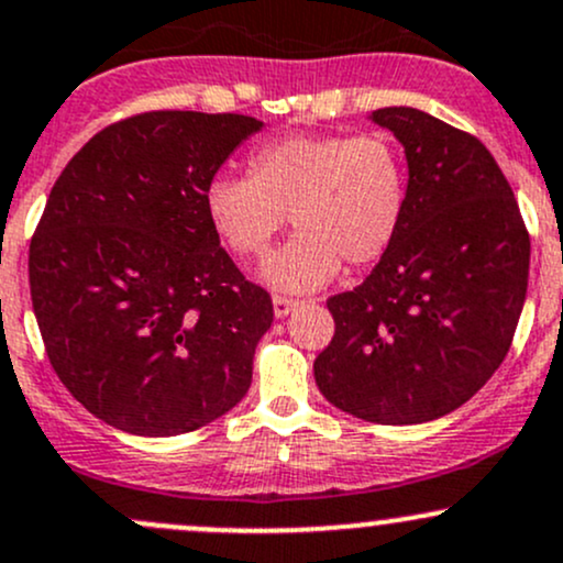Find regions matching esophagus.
Masks as SVG:
<instances>
[{"instance_id":"1","label":"esophagus","mask_w":563,"mask_h":563,"mask_svg":"<svg viewBox=\"0 0 563 563\" xmlns=\"http://www.w3.org/2000/svg\"><path fill=\"white\" fill-rule=\"evenodd\" d=\"M299 299H291V296H272V310H275V318H288L296 307H299Z\"/></svg>"}]
</instances>
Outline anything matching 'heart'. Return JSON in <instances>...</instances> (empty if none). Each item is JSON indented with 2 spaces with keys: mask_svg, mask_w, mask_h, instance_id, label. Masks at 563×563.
<instances>
[{
  "mask_svg": "<svg viewBox=\"0 0 563 563\" xmlns=\"http://www.w3.org/2000/svg\"><path fill=\"white\" fill-rule=\"evenodd\" d=\"M202 206L216 238L243 258L264 256L288 213L296 232L264 262L262 280L307 294L331 283L342 258L366 267L390 251L409 208V173L385 133L288 135L251 154L249 178H211Z\"/></svg>",
  "mask_w": 563,
  "mask_h": 563,
  "instance_id": "b5f03b06",
  "label": "heart"
}]
</instances>
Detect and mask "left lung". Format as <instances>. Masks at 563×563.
I'll list each match as a JSON object with an SVG mask.
<instances>
[{
    "instance_id": "obj_1",
    "label": "left lung",
    "mask_w": 563,
    "mask_h": 563,
    "mask_svg": "<svg viewBox=\"0 0 563 563\" xmlns=\"http://www.w3.org/2000/svg\"><path fill=\"white\" fill-rule=\"evenodd\" d=\"M368 120L404 146L409 208L372 275L329 299L336 331L314 382L357 419L422 424L467 404L508 355L527 301L529 234L475 135L411 107Z\"/></svg>"
}]
</instances>
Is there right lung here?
Here are the masks:
<instances>
[{"instance_id": "obj_1", "label": "right lung", "mask_w": 563, "mask_h": 563, "mask_svg": "<svg viewBox=\"0 0 563 563\" xmlns=\"http://www.w3.org/2000/svg\"><path fill=\"white\" fill-rule=\"evenodd\" d=\"M264 122L146 111L69 159L29 249L55 374L98 419L181 435L243 400L272 299L208 224V181Z\"/></svg>"}]
</instances>
